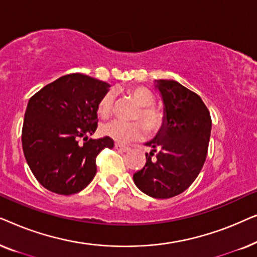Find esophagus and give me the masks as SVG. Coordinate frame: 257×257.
I'll list each match as a JSON object with an SVG mask.
<instances>
[{
    "instance_id": "34e87169",
    "label": "esophagus",
    "mask_w": 257,
    "mask_h": 257,
    "mask_svg": "<svg viewBox=\"0 0 257 257\" xmlns=\"http://www.w3.org/2000/svg\"><path fill=\"white\" fill-rule=\"evenodd\" d=\"M114 149L118 150L119 152H128L130 150V146H126V145H122V144H119V143H115L114 144Z\"/></svg>"
}]
</instances>
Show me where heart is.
Wrapping results in <instances>:
<instances>
[{
    "label": "heart",
    "mask_w": 257,
    "mask_h": 257,
    "mask_svg": "<svg viewBox=\"0 0 257 257\" xmlns=\"http://www.w3.org/2000/svg\"><path fill=\"white\" fill-rule=\"evenodd\" d=\"M128 93L140 105V108L135 114V119L143 120L146 126H144L143 122L140 121L126 122L117 120V119L101 125V135L118 143H127L130 140L140 138L145 133V127L149 133H157L164 122L163 113L152 106L156 99L149 89L144 86H135L128 89ZM114 101L115 92L113 90H108L107 92H105L98 103L99 115L103 118H107L113 111Z\"/></svg>",
    "instance_id": "heart-1"
}]
</instances>
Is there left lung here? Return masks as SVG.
<instances>
[{"label": "left lung", "mask_w": 257, "mask_h": 257, "mask_svg": "<svg viewBox=\"0 0 257 257\" xmlns=\"http://www.w3.org/2000/svg\"><path fill=\"white\" fill-rule=\"evenodd\" d=\"M156 82L164 101V122L154 139L146 143L153 150L146 153V164L133 174V181L145 194L168 199L186 191L201 171L212 119L195 92L175 80Z\"/></svg>", "instance_id": "obj_1"}]
</instances>
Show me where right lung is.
I'll return each mask as SVG.
<instances>
[{"mask_svg":"<svg viewBox=\"0 0 257 257\" xmlns=\"http://www.w3.org/2000/svg\"><path fill=\"white\" fill-rule=\"evenodd\" d=\"M108 87L110 84L92 77L71 73L29 99L22 128L23 153L44 188L70 195L92 181L97 156L114 146L108 137L89 139L97 130L98 103Z\"/></svg>","mask_w":257,"mask_h":257,"instance_id":"obj_1","label":"right lung"}]
</instances>
